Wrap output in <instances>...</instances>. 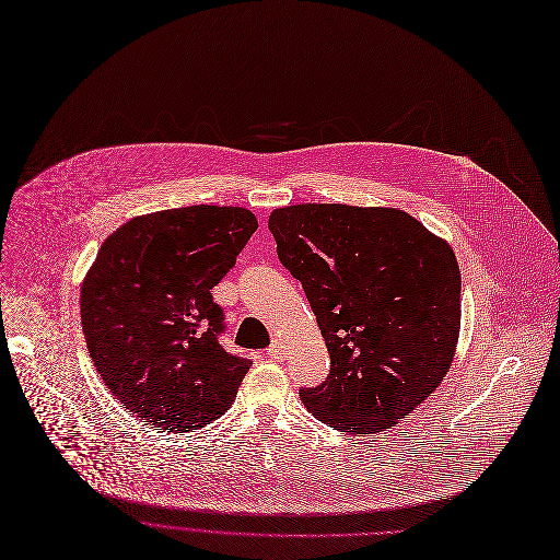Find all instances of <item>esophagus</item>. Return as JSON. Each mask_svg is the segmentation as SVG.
<instances>
[{"label":"esophagus","mask_w":560,"mask_h":560,"mask_svg":"<svg viewBox=\"0 0 560 560\" xmlns=\"http://www.w3.org/2000/svg\"><path fill=\"white\" fill-rule=\"evenodd\" d=\"M266 354H270L272 360H281V358H285V346H283L279 339H275V341L268 346Z\"/></svg>","instance_id":"1"}]
</instances>
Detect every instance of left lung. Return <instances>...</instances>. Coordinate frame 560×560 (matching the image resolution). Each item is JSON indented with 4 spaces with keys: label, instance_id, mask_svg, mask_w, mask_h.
<instances>
[{
    "label": "left lung",
    "instance_id": "obj_1",
    "mask_svg": "<svg viewBox=\"0 0 560 560\" xmlns=\"http://www.w3.org/2000/svg\"><path fill=\"white\" fill-rule=\"evenodd\" d=\"M279 261L301 283L330 354L301 401L343 433H377L444 380L460 332L453 249L401 210L290 206L270 214Z\"/></svg>",
    "mask_w": 560,
    "mask_h": 560
}]
</instances>
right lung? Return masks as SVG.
<instances>
[{"label": "right lung", "mask_w": 560, "mask_h": 560, "mask_svg": "<svg viewBox=\"0 0 560 560\" xmlns=\"http://www.w3.org/2000/svg\"><path fill=\"white\" fill-rule=\"evenodd\" d=\"M257 230L243 208L191 206L131 219L100 247L82 283L86 348L125 409L163 431L221 418L249 360L219 337L212 288Z\"/></svg>", "instance_id": "1"}]
</instances>
